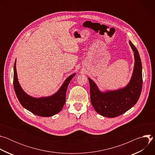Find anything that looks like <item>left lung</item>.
Returning <instances> with one entry per match:
<instances>
[{
	"instance_id": "obj_1",
	"label": "left lung",
	"mask_w": 155,
	"mask_h": 155,
	"mask_svg": "<svg viewBox=\"0 0 155 155\" xmlns=\"http://www.w3.org/2000/svg\"><path fill=\"white\" fill-rule=\"evenodd\" d=\"M135 58L133 74L129 84L116 91L101 92L95 83L88 78L90 86V99L96 111L101 115L114 118L125 113L138 101L142 89V67L136 47L129 41Z\"/></svg>"
}]
</instances>
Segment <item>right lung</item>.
<instances>
[{"mask_svg":"<svg viewBox=\"0 0 155 155\" xmlns=\"http://www.w3.org/2000/svg\"><path fill=\"white\" fill-rule=\"evenodd\" d=\"M75 75V74H74L66 79L54 95L46 97L35 98L28 95L21 88L18 81L15 61L13 74L14 90L20 104L29 111L40 117H51L59 113L64 105L66 91L71 80Z\"/></svg>","mask_w":155,"mask_h":155,"instance_id":"right-lung-1","label":"right lung"}]
</instances>
